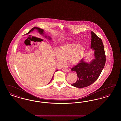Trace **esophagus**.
Listing matches in <instances>:
<instances>
[{"instance_id": "34e87169", "label": "esophagus", "mask_w": 121, "mask_h": 121, "mask_svg": "<svg viewBox=\"0 0 121 121\" xmlns=\"http://www.w3.org/2000/svg\"><path fill=\"white\" fill-rule=\"evenodd\" d=\"M62 70L63 71V72H69V70L66 69H62Z\"/></svg>"}]
</instances>
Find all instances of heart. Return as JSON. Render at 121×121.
Wrapping results in <instances>:
<instances>
[{"label":"heart","instance_id":"heart-1","mask_svg":"<svg viewBox=\"0 0 121 121\" xmlns=\"http://www.w3.org/2000/svg\"><path fill=\"white\" fill-rule=\"evenodd\" d=\"M85 52V48L78 43H66L55 51L56 61L59 66L65 64L69 59V63L74 65L78 63Z\"/></svg>","mask_w":121,"mask_h":121}]
</instances>
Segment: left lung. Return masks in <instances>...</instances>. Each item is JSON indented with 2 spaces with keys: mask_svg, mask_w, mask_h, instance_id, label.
<instances>
[{
  "mask_svg": "<svg viewBox=\"0 0 121 121\" xmlns=\"http://www.w3.org/2000/svg\"><path fill=\"white\" fill-rule=\"evenodd\" d=\"M91 48L94 51L95 58L87 63L82 58L79 63L71 69L78 77L76 82L71 85L78 88L89 86L97 80L104 69L106 55L102 40L91 32Z\"/></svg>",
  "mask_w": 121,
  "mask_h": 121,
  "instance_id": "8db88e82",
  "label": "left lung"
}]
</instances>
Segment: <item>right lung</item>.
<instances>
[{"label": "right lung", "instance_id": "obj_1", "mask_svg": "<svg viewBox=\"0 0 121 121\" xmlns=\"http://www.w3.org/2000/svg\"><path fill=\"white\" fill-rule=\"evenodd\" d=\"M35 29H37V30H38V31L40 34L41 35H43V32H44V30H43V29H40V28H37V27H34V28H33V29H31L29 31V33H27V34H29L31 32H32V31H34ZM45 38H47V36H45ZM48 39H51V38L50 37H48ZM58 70H56L55 72H56V71H57ZM54 75V74H53ZM53 76H52V78L51 79V81H52V79H53ZM51 81H50V82H51Z\"/></svg>", "mask_w": 121, "mask_h": 121}]
</instances>
